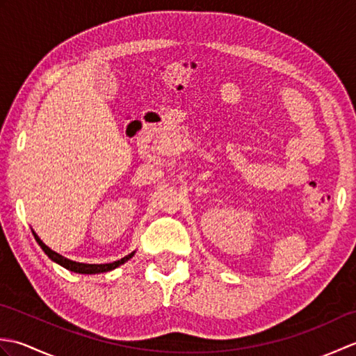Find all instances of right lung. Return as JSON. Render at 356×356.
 <instances>
[{
	"label": "right lung",
	"instance_id": "add662e5",
	"mask_svg": "<svg viewBox=\"0 0 356 356\" xmlns=\"http://www.w3.org/2000/svg\"><path fill=\"white\" fill-rule=\"evenodd\" d=\"M32 232H33V236H35V240L38 241V245H40L42 251L49 255L50 260H53V261L58 263V264H61V266L65 268V269H69L72 272H76V274H101V272H108V270L116 269L118 266H120V264H124L125 261L130 260L131 257L134 255V252H131V254H128L127 257H124V259H120L118 261H113V263H105V264L78 263V261H73V260L65 259V257L59 255L55 251H51V249L47 245L42 243V240L36 236L35 231H32Z\"/></svg>",
	"mask_w": 356,
	"mask_h": 356
}]
</instances>
